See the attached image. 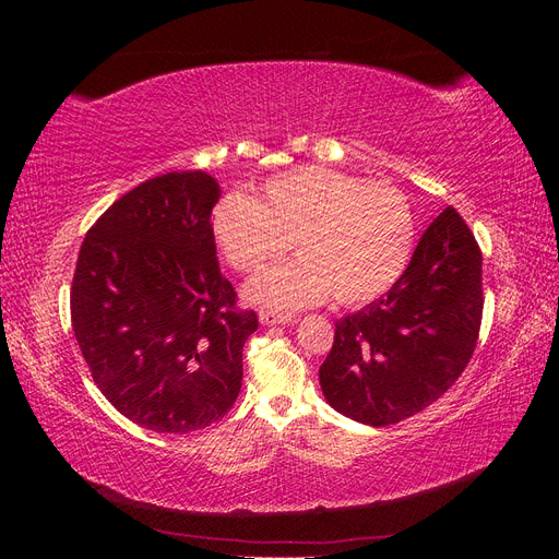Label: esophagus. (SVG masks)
<instances>
[{
	"label": "esophagus",
	"mask_w": 559,
	"mask_h": 559,
	"mask_svg": "<svg viewBox=\"0 0 559 559\" xmlns=\"http://www.w3.org/2000/svg\"><path fill=\"white\" fill-rule=\"evenodd\" d=\"M261 324L265 326H275V324H292L294 317L292 314H284V312H273V310H261L259 314Z\"/></svg>",
	"instance_id": "1"
}]
</instances>
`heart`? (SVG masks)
Returning <instances> with one entry per match:
<instances>
[{
	"label": "heart",
	"mask_w": 559,
	"mask_h": 559,
	"mask_svg": "<svg viewBox=\"0 0 559 559\" xmlns=\"http://www.w3.org/2000/svg\"><path fill=\"white\" fill-rule=\"evenodd\" d=\"M226 263L253 275L294 249L302 259L270 267L249 298L306 308L333 296L364 306L392 289L408 267L415 216L408 198L386 181H366L324 165H302L265 179L257 198L226 195L210 216Z\"/></svg>",
	"instance_id": "heart-1"
}]
</instances>
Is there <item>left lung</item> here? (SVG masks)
<instances>
[{
	"label": "left lung",
	"instance_id": "obj_1",
	"mask_svg": "<svg viewBox=\"0 0 559 559\" xmlns=\"http://www.w3.org/2000/svg\"><path fill=\"white\" fill-rule=\"evenodd\" d=\"M483 253L448 207L421 235L396 284L335 321L321 392L337 413L370 427L413 417L460 380L483 321Z\"/></svg>",
	"mask_w": 559,
	"mask_h": 559
}]
</instances>
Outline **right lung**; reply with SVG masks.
Masks as SVG:
<instances>
[{
	"label": "right lung",
	"instance_id": "add662e5",
	"mask_svg": "<svg viewBox=\"0 0 559 559\" xmlns=\"http://www.w3.org/2000/svg\"><path fill=\"white\" fill-rule=\"evenodd\" d=\"M218 183L167 173L134 186L81 245L70 308L99 392L134 425L189 433L222 419L259 329L222 275L210 216Z\"/></svg>",
	"mask_w": 559,
	"mask_h": 559
}]
</instances>
